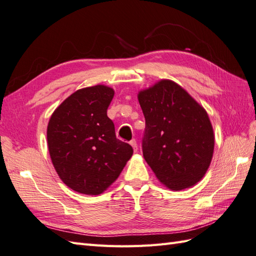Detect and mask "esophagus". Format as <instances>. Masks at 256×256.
I'll return each instance as SVG.
<instances>
[{"label": "esophagus", "instance_id": "esophagus-1", "mask_svg": "<svg viewBox=\"0 0 256 256\" xmlns=\"http://www.w3.org/2000/svg\"><path fill=\"white\" fill-rule=\"evenodd\" d=\"M130 145L133 147V149H134V152H137V142L135 140H132L130 142Z\"/></svg>", "mask_w": 256, "mask_h": 256}]
</instances>
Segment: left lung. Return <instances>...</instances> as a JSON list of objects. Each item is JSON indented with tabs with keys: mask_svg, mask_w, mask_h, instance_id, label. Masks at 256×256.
Listing matches in <instances>:
<instances>
[{
	"mask_svg": "<svg viewBox=\"0 0 256 256\" xmlns=\"http://www.w3.org/2000/svg\"><path fill=\"white\" fill-rule=\"evenodd\" d=\"M137 97L146 120L142 154L156 178L176 192L196 185L206 175L214 152L206 109L171 80H160Z\"/></svg>",
	"mask_w": 256,
	"mask_h": 256,
	"instance_id": "left-lung-1",
	"label": "left lung"
}]
</instances>
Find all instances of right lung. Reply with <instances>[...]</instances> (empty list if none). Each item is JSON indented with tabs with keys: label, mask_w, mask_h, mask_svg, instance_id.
I'll use <instances>...</instances> for the list:
<instances>
[{
	"label": "right lung",
	"mask_w": 256,
	"mask_h": 256,
	"mask_svg": "<svg viewBox=\"0 0 256 256\" xmlns=\"http://www.w3.org/2000/svg\"><path fill=\"white\" fill-rule=\"evenodd\" d=\"M114 88L102 84L78 90L58 106L48 126L52 162L64 184L83 194H102L133 154L116 137L107 109Z\"/></svg>",
	"instance_id": "1"
}]
</instances>
